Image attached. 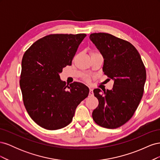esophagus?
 I'll return each instance as SVG.
<instances>
[{"label":"esophagus","mask_w":160,"mask_h":160,"mask_svg":"<svg viewBox=\"0 0 160 160\" xmlns=\"http://www.w3.org/2000/svg\"><path fill=\"white\" fill-rule=\"evenodd\" d=\"M89 95L93 96V89L89 88Z\"/></svg>","instance_id":"obj_1"}]
</instances>
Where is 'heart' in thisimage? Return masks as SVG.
<instances>
[{"label":"heart","instance_id":"heart-1","mask_svg":"<svg viewBox=\"0 0 160 160\" xmlns=\"http://www.w3.org/2000/svg\"><path fill=\"white\" fill-rule=\"evenodd\" d=\"M85 80H87V81H88V78H85Z\"/></svg>","mask_w":160,"mask_h":160}]
</instances>
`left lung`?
<instances>
[{
    "label": "left lung",
    "instance_id": "1",
    "mask_svg": "<svg viewBox=\"0 0 160 160\" xmlns=\"http://www.w3.org/2000/svg\"><path fill=\"white\" fill-rule=\"evenodd\" d=\"M104 59L103 71L114 80L113 89L93 90L99 101L92 117L99 126L115 129L132 118L143 94L146 71L139 52L127 41L105 32L89 36Z\"/></svg>",
    "mask_w": 160,
    "mask_h": 160
}]
</instances>
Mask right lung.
<instances>
[{"label": "right lung", "mask_w": 160, "mask_h": 160, "mask_svg": "<svg viewBox=\"0 0 160 160\" xmlns=\"http://www.w3.org/2000/svg\"><path fill=\"white\" fill-rule=\"evenodd\" d=\"M86 34H51L38 39L22 59L20 87L24 105L41 128L57 130L68 125L75 109L88 96L84 84L66 85L59 73L72 59Z\"/></svg>", "instance_id": "right-lung-1"}]
</instances>
